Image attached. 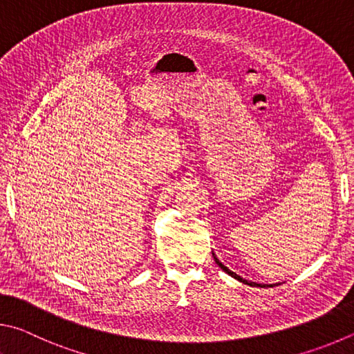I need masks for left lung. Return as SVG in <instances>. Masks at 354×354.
Segmentation results:
<instances>
[{
    "label": "left lung",
    "mask_w": 354,
    "mask_h": 354,
    "mask_svg": "<svg viewBox=\"0 0 354 354\" xmlns=\"http://www.w3.org/2000/svg\"><path fill=\"white\" fill-rule=\"evenodd\" d=\"M213 257H214V255H213ZM214 261H216V264H218L222 270L227 272V274H228V275H232L233 278H236V280H238V281H241V283H244V284H249V286H258V288H264V286H266V284H258V283H253V281H247V280H244V278H241L239 275H236V274H234V272H232L230 269H228L227 266L222 264V263L219 261V259L216 258V257H214ZM269 286L272 288V284H269Z\"/></svg>",
    "instance_id": "obj_1"
}]
</instances>
